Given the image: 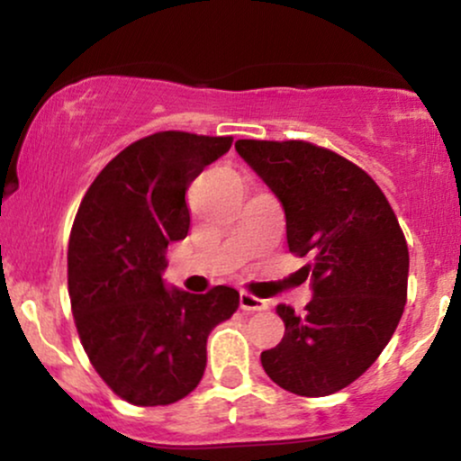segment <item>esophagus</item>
Masks as SVG:
<instances>
[{
  "label": "esophagus",
  "instance_id": "34e87169",
  "mask_svg": "<svg viewBox=\"0 0 461 461\" xmlns=\"http://www.w3.org/2000/svg\"><path fill=\"white\" fill-rule=\"evenodd\" d=\"M267 306H270V302L267 300H261L258 295L249 294V291H242L240 294V308L247 312H261V311H267Z\"/></svg>",
  "mask_w": 461,
  "mask_h": 461
}]
</instances>
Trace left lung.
<instances>
[{"label": "left lung", "mask_w": 461, "mask_h": 461, "mask_svg": "<svg viewBox=\"0 0 461 461\" xmlns=\"http://www.w3.org/2000/svg\"><path fill=\"white\" fill-rule=\"evenodd\" d=\"M236 150L276 194L289 250L311 255L314 298L276 312L285 336L261 353L266 375L295 395L351 385L398 328L409 287V247L385 194L353 161L304 140H238Z\"/></svg>", "instance_id": "8db88e82"}]
</instances>
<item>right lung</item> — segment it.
I'll use <instances>...</instances> for the list:
<instances>
[{"label":"right lung","mask_w":461,"mask_h":461,"mask_svg":"<svg viewBox=\"0 0 461 461\" xmlns=\"http://www.w3.org/2000/svg\"><path fill=\"white\" fill-rule=\"evenodd\" d=\"M231 136L157 131L97 174L76 212L68 291L80 342L102 381L133 406L183 400L202 381L212 328L240 294L166 289V249L187 236L189 185L231 147Z\"/></svg>","instance_id":"1"}]
</instances>
